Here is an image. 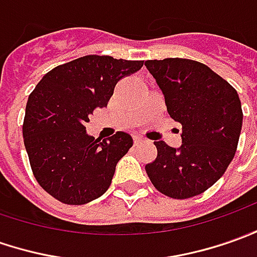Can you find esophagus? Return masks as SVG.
<instances>
[{
  "instance_id": "obj_1",
  "label": "esophagus",
  "mask_w": 257,
  "mask_h": 257,
  "mask_svg": "<svg viewBox=\"0 0 257 257\" xmlns=\"http://www.w3.org/2000/svg\"><path fill=\"white\" fill-rule=\"evenodd\" d=\"M142 142H143V139L141 138V136H135V138H134V143H135V146L141 145Z\"/></svg>"
}]
</instances>
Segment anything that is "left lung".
I'll return each mask as SVG.
<instances>
[{"label":"left lung","mask_w":257,"mask_h":257,"mask_svg":"<svg viewBox=\"0 0 257 257\" xmlns=\"http://www.w3.org/2000/svg\"><path fill=\"white\" fill-rule=\"evenodd\" d=\"M165 95L167 112L181 123V146L155 142L156 159L145 166L162 194L184 200L222 177L235 156L242 129L236 90L208 66L190 59L146 60Z\"/></svg>","instance_id":"8db88e82"}]
</instances>
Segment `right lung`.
<instances>
[{
	"label": "right lung",
	"mask_w": 257,
	"mask_h": 257,
	"mask_svg": "<svg viewBox=\"0 0 257 257\" xmlns=\"http://www.w3.org/2000/svg\"><path fill=\"white\" fill-rule=\"evenodd\" d=\"M143 60L88 55L46 73L31 92L22 126L33 176L41 187L69 205L98 198L111 186L116 163L132 136L87 135L85 123L104 108L121 78L142 69Z\"/></svg>",
	"instance_id": "add662e5"
}]
</instances>
